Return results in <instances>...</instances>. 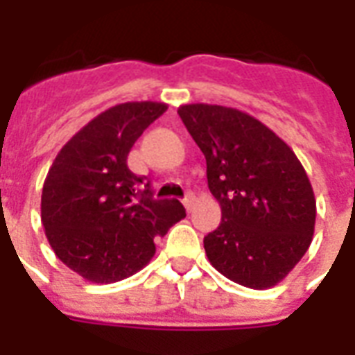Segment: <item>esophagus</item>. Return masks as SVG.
Wrapping results in <instances>:
<instances>
[{
  "label": "esophagus",
  "mask_w": 355,
  "mask_h": 355,
  "mask_svg": "<svg viewBox=\"0 0 355 355\" xmlns=\"http://www.w3.org/2000/svg\"><path fill=\"white\" fill-rule=\"evenodd\" d=\"M193 200H195L193 193H188V195H186V197H184V199H182V205L186 206L188 210H191V206H193Z\"/></svg>",
  "instance_id": "obj_1"
}]
</instances>
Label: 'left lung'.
I'll list each match as a JSON object with an SVG mask.
<instances>
[{"mask_svg":"<svg viewBox=\"0 0 355 355\" xmlns=\"http://www.w3.org/2000/svg\"><path fill=\"white\" fill-rule=\"evenodd\" d=\"M178 116L205 155L208 188L221 206V225L205 237L210 263L239 286H276L313 237L317 206L302 164L241 110L197 103Z\"/></svg>","mask_w":355,"mask_h":355,"instance_id":"1","label":"left lung"}]
</instances>
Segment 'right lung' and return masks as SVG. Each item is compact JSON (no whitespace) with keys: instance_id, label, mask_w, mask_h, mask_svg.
<instances>
[{"instance_id":"1","label":"right lung","mask_w":355,"mask_h":355,"mask_svg":"<svg viewBox=\"0 0 355 355\" xmlns=\"http://www.w3.org/2000/svg\"><path fill=\"white\" fill-rule=\"evenodd\" d=\"M164 103H121L80 128L53 162L42 189V225L66 267L94 284L144 269L155 239L186 217L177 199H155L127 156Z\"/></svg>"}]
</instances>
